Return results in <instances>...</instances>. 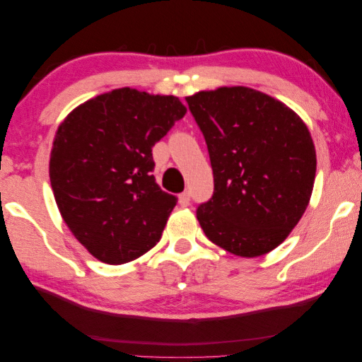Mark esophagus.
Returning <instances> with one entry per match:
<instances>
[{"label":"esophagus","mask_w":362,"mask_h":362,"mask_svg":"<svg viewBox=\"0 0 362 362\" xmlns=\"http://www.w3.org/2000/svg\"><path fill=\"white\" fill-rule=\"evenodd\" d=\"M189 204H191V195H189V192H182L180 195V205L181 206H189Z\"/></svg>","instance_id":"obj_1"}]
</instances>
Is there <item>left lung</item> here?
Returning <instances> with one entry per match:
<instances>
[{
  "label": "left lung",
  "instance_id": "left-lung-1",
  "mask_svg": "<svg viewBox=\"0 0 362 362\" xmlns=\"http://www.w3.org/2000/svg\"><path fill=\"white\" fill-rule=\"evenodd\" d=\"M204 133L215 192L197 209L205 235L244 258L287 239L310 204L316 149L301 117L247 86H220L186 98Z\"/></svg>",
  "mask_w": 362,
  "mask_h": 362
}]
</instances>
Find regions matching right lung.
Segmentation results:
<instances>
[{
  "label": "right lung",
  "instance_id": "add662e5",
  "mask_svg": "<svg viewBox=\"0 0 362 362\" xmlns=\"http://www.w3.org/2000/svg\"><path fill=\"white\" fill-rule=\"evenodd\" d=\"M176 96L117 88L76 105L49 157L57 209L94 258L123 264L162 237L176 197L152 175V147L185 117Z\"/></svg>",
  "mask_w": 362,
  "mask_h": 362
}]
</instances>
